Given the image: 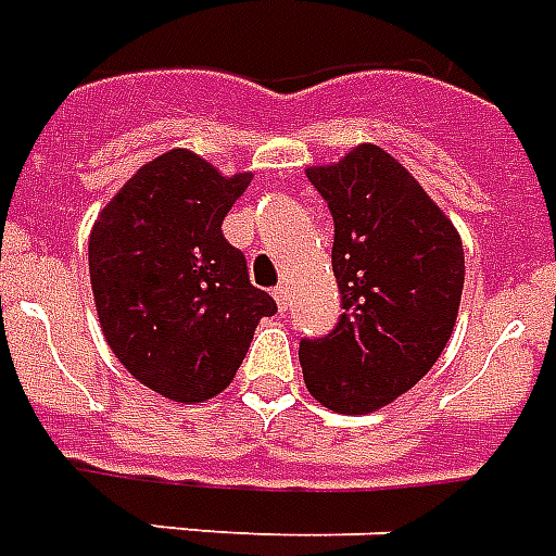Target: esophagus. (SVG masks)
I'll use <instances>...</instances> for the list:
<instances>
[{
    "instance_id": "esophagus-1",
    "label": "esophagus",
    "mask_w": 556,
    "mask_h": 556,
    "mask_svg": "<svg viewBox=\"0 0 556 556\" xmlns=\"http://www.w3.org/2000/svg\"><path fill=\"white\" fill-rule=\"evenodd\" d=\"M270 294H274V300H277L279 312H288V288L286 286H277V288H274V291H270Z\"/></svg>"
}]
</instances>
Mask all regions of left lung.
Here are the masks:
<instances>
[{
  "instance_id": "8db88e82",
  "label": "left lung",
  "mask_w": 556,
  "mask_h": 556,
  "mask_svg": "<svg viewBox=\"0 0 556 556\" xmlns=\"http://www.w3.org/2000/svg\"><path fill=\"white\" fill-rule=\"evenodd\" d=\"M305 176L334 218L343 314L329 334L300 340L303 378L323 406L364 415L413 389L444 352L465 251L453 222L380 147L364 143Z\"/></svg>"
}]
</instances>
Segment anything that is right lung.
Instances as JSON below:
<instances>
[{"instance_id": "right-lung-1", "label": "right lung", "mask_w": 556, "mask_h": 556, "mask_svg": "<svg viewBox=\"0 0 556 556\" xmlns=\"http://www.w3.org/2000/svg\"><path fill=\"white\" fill-rule=\"evenodd\" d=\"M251 173L218 176L169 150L135 173L98 216L89 274L106 343L143 387L195 404L233 380L274 296L222 233Z\"/></svg>"}]
</instances>
